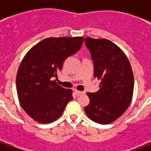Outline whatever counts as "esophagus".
Segmentation results:
<instances>
[{
  "mask_svg": "<svg viewBox=\"0 0 151 151\" xmlns=\"http://www.w3.org/2000/svg\"><path fill=\"white\" fill-rule=\"evenodd\" d=\"M74 92H75V94L77 95H82V94H85V92L84 91H78V90H75Z\"/></svg>",
  "mask_w": 151,
  "mask_h": 151,
  "instance_id": "obj_1",
  "label": "esophagus"
}]
</instances>
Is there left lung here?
Returning <instances> with one entry per match:
<instances>
[{
    "label": "left lung",
    "instance_id": "left-lung-1",
    "mask_svg": "<svg viewBox=\"0 0 151 151\" xmlns=\"http://www.w3.org/2000/svg\"><path fill=\"white\" fill-rule=\"evenodd\" d=\"M94 63V77L100 80L99 90L87 93V116L96 123L108 124L126 111L133 94V73L130 63L119 47L105 39L85 38Z\"/></svg>",
    "mask_w": 151,
    "mask_h": 151
}]
</instances>
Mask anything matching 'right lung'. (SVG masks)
<instances>
[{
  "label": "right lung",
  "instance_id": "1",
  "mask_svg": "<svg viewBox=\"0 0 151 151\" xmlns=\"http://www.w3.org/2000/svg\"><path fill=\"white\" fill-rule=\"evenodd\" d=\"M83 37L47 38L28 51L16 78L20 104L39 123L57 120L73 99L72 90L63 88L53 78L65 60L82 47Z\"/></svg>",
  "mask_w": 151,
  "mask_h": 151
}]
</instances>
